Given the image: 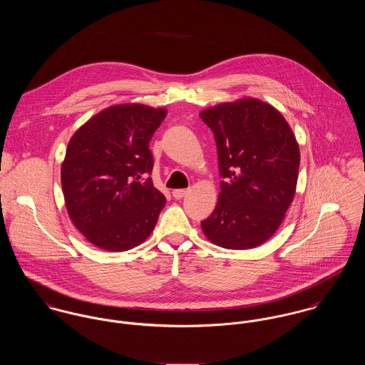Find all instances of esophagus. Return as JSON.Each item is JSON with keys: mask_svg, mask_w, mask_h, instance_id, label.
I'll use <instances>...</instances> for the list:
<instances>
[{"mask_svg": "<svg viewBox=\"0 0 365 365\" xmlns=\"http://www.w3.org/2000/svg\"><path fill=\"white\" fill-rule=\"evenodd\" d=\"M187 194H188V190H174V191H173V197H174L175 200L184 198Z\"/></svg>", "mask_w": 365, "mask_h": 365, "instance_id": "esophagus-1", "label": "esophagus"}]
</instances>
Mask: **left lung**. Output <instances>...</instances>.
Returning a JSON list of instances; mask_svg holds the SVG:
<instances>
[{
    "instance_id": "8db88e82",
    "label": "left lung",
    "mask_w": 365,
    "mask_h": 365,
    "mask_svg": "<svg viewBox=\"0 0 365 365\" xmlns=\"http://www.w3.org/2000/svg\"><path fill=\"white\" fill-rule=\"evenodd\" d=\"M200 116L213 132L225 180L202 232L225 249H255L277 232L294 200L298 142L285 118L256 98L216 105Z\"/></svg>"
}]
</instances>
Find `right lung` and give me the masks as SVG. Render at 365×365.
Masks as SVG:
<instances>
[{"label":"right lung","mask_w":365,"mask_h":365,"mask_svg":"<svg viewBox=\"0 0 365 365\" xmlns=\"http://www.w3.org/2000/svg\"><path fill=\"white\" fill-rule=\"evenodd\" d=\"M164 108L109 106L70 139L61 164V188L74 226L94 246L125 252L143 243L165 205L149 177V142Z\"/></svg>","instance_id":"add662e5"}]
</instances>
